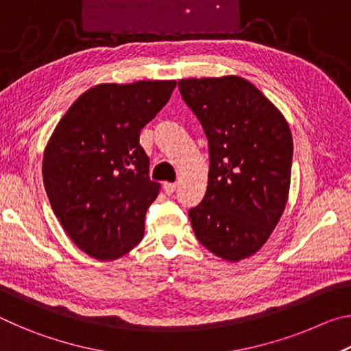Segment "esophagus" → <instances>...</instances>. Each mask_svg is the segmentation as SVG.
Here are the masks:
<instances>
[{
	"instance_id": "obj_1",
	"label": "esophagus",
	"mask_w": 351,
	"mask_h": 351,
	"mask_svg": "<svg viewBox=\"0 0 351 351\" xmlns=\"http://www.w3.org/2000/svg\"><path fill=\"white\" fill-rule=\"evenodd\" d=\"M176 190V182H164V192L171 195Z\"/></svg>"
}]
</instances>
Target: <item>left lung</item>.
<instances>
[{
	"mask_svg": "<svg viewBox=\"0 0 351 351\" xmlns=\"http://www.w3.org/2000/svg\"><path fill=\"white\" fill-rule=\"evenodd\" d=\"M178 86L209 139L206 195L189 210L195 237L219 258L245 260L268 241L287 206L293 161L289 125L243 77H192Z\"/></svg>",
	"mask_w": 351,
	"mask_h": 351,
	"instance_id": "obj_1",
	"label": "left lung"
}]
</instances>
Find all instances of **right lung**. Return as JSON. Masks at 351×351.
<instances>
[{"mask_svg": "<svg viewBox=\"0 0 351 351\" xmlns=\"http://www.w3.org/2000/svg\"><path fill=\"white\" fill-rule=\"evenodd\" d=\"M175 86V80L100 83L69 106L47 141V198L64 232L93 258L116 260L144 239L145 213L161 184L148 178L139 134Z\"/></svg>", "mask_w": 351, "mask_h": 351, "instance_id": "1", "label": "right lung"}]
</instances>
